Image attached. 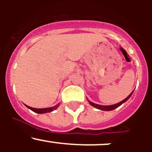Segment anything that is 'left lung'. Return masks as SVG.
Returning <instances> with one entry per match:
<instances>
[{
    "mask_svg": "<svg viewBox=\"0 0 152 152\" xmlns=\"http://www.w3.org/2000/svg\"><path fill=\"white\" fill-rule=\"evenodd\" d=\"M133 92H134V90H133V91L132 92V93H130V94L129 95V96H127V97L125 99H124L123 101H121V102H118V103L115 104H113V105H109V106L100 105V104H97L93 103V102H90V101H89V100H87V101H88L89 104H90L91 106H93V107H94L95 108L99 109V110H104V111H111V110H115V109L118 108V107H120L121 105L123 104L124 103H125V102H126V101L128 100V99H129L130 97H131V96L132 95Z\"/></svg>",
    "mask_w": 152,
    "mask_h": 152,
    "instance_id": "obj_1",
    "label": "left lung"
}]
</instances>
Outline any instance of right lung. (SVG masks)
Returning a JSON list of instances; mask_svg holds the SVG:
<instances>
[{
  "label": "right lung",
  "instance_id": "right-lung-1",
  "mask_svg": "<svg viewBox=\"0 0 152 152\" xmlns=\"http://www.w3.org/2000/svg\"><path fill=\"white\" fill-rule=\"evenodd\" d=\"M26 105V104H25ZM59 104H57L56 106L52 107H48V108H42V109H36V108H33V107H31L29 106L26 105V107H28V109H30L31 110H32L33 112L36 113H39V114H43V113H50V112L53 111L56 109H57L59 107Z\"/></svg>",
  "mask_w": 152,
  "mask_h": 152
}]
</instances>
